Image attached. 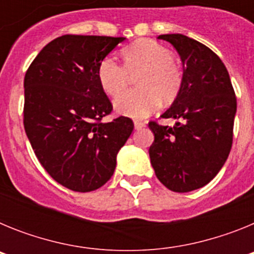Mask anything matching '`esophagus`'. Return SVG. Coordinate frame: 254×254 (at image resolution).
I'll list each match as a JSON object with an SVG mask.
<instances>
[{"instance_id":"1","label":"esophagus","mask_w":254,"mask_h":254,"mask_svg":"<svg viewBox=\"0 0 254 254\" xmlns=\"http://www.w3.org/2000/svg\"><path fill=\"white\" fill-rule=\"evenodd\" d=\"M133 125H134V128L136 129H141L142 128V127H145V123L143 122H141V121H133Z\"/></svg>"}]
</instances>
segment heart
Masks as SVG:
<instances>
[{
	"instance_id": "b5f03b06",
	"label": "heart",
	"mask_w": 254,
	"mask_h": 254,
	"mask_svg": "<svg viewBox=\"0 0 254 254\" xmlns=\"http://www.w3.org/2000/svg\"><path fill=\"white\" fill-rule=\"evenodd\" d=\"M125 66L108 56L98 66V80L103 90L118 96L125 90L130 76L136 78L139 89L117 98L118 113L132 118H143L158 108L160 100L172 103L182 86V73L173 61L172 52L154 40L141 39L122 51Z\"/></svg>"
}]
</instances>
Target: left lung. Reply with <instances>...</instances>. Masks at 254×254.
<instances>
[{
  "mask_svg": "<svg viewBox=\"0 0 254 254\" xmlns=\"http://www.w3.org/2000/svg\"><path fill=\"white\" fill-rule=\"evenodd\" d=\"M178 52L183 77L178 95L163 118L174 127L150 122L154 142L150 160L159 181L173 192L206 186L225 164L232 149L237 98L228 69L205 44L183 34H164Z\"/></svg>",
  "mask_w": 254,
  "mask_h": 254,
  "instance_id": "8db88e82",
  "label": "left lung"
}]
</instances>
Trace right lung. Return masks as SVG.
<instances>
[{
    "label": "right lung",
    "instance_id": "add662e5",
    "mask_svg": "<svg viewBox=\"0 0 254 254\" xmlns=\"http://www.w3.org/2000/svg\"><path fill=\"white\" fill-rule=\"evenodd\" d=\"M126 38L64 35L47 44L24 78V128L49 176L75 192H91L113 176L117 154L133 131L118 117L103 123L112 103L98 66Z\"/></svg>",
    "mask_w": 254,
    "mask_h": 254
}]
</instances>
